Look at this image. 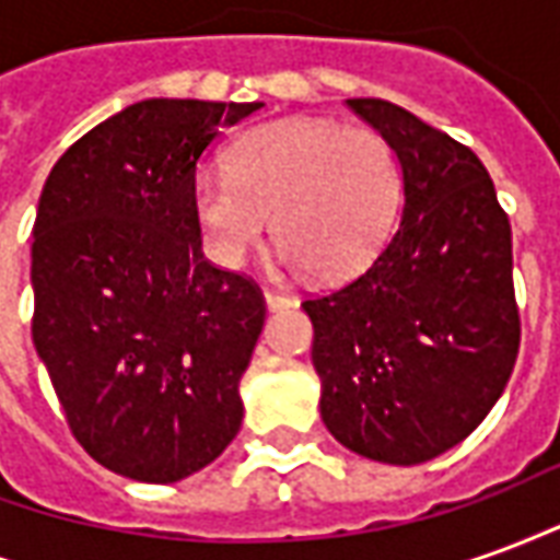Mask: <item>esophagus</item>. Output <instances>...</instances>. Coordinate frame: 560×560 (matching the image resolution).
Wrapping results in <instances>:
<instances>
[{
  "label": "esophagus",
  "mask_w": 560,
  "mask_h": 560,
  "mask_svg": "<svg viewBox=\"0 0 560 560\" xmlns=\"http://www.w3.org/2000/svg\"><path fill=\"white\" fill-rule=\"evenodd\" d=\"M264 303H267L269 312H279V308H288V305H293V303H296V300H293L291 293L267 291V293H264Z\"/></svg>",
  "instance_id": "1"
}]
</instances>
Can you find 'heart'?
Listing matches in <instances>:
<instances>
[{
	"mask_svg": "<svg viewBox=\"0 0 560 560\" xmlns=\"http://www.w3.org/2000/svg\"><path fill=\"white\" fill-rule=\"evenodd\" d=\"M399 191V164L377 131L281 119L245 131L228 152V173H197L191 212L219 267H243L272 215L288 267L341 279L384 245Z\"/></svg>",
	"mask_w": 560,
	"mask_h": 560,
	"instance_id": "b5f03b06",
	"label": "heart"
}]
</instances>
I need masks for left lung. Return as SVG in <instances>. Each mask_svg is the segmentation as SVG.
Wrapping results in <instances>:
<instances>
[{
	"label": "left lung",
	"instance_id": "obj_1",
	"mask_svg": "<svg viewBox=\"0 0 560 560\" xmlns=\"http://www.w3.org/2000/svg\"><path fill=\"white\" fill-rule=\"evenodd\" d=\"M348 107L393 149L401 212L357 279L303 303L320 420L357 456L420 465L486 420L516 363L510 219L468 147L393 102Z\"/></svg>",
	"mask_w": 560,
	"mask_h": 560
}]
</instances>
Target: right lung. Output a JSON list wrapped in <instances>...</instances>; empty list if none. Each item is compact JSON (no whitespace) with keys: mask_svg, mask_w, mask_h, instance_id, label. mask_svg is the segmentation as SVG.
<instances>
[{"mask_svg":"<svg viewBox=\"0 0 560 560\" xmlns=\"http://www.w3.org/2000/svg\"><path fill=\"white\" fill-rule=\"evenodd\" d=\"M264 104L147 98L68 149L32 228V341L104 468L176 482L224 453L264 300L200 252L197 167Z\"/></svg>","mask_w":560,"mask_h":560,"instance_id":"add662e5","label":"right lung"}]
</instances>
